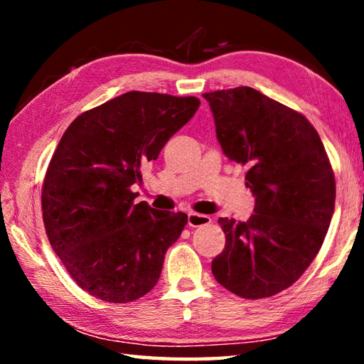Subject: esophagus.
<instances>
[{"instance_id":"esophagus-1","label":"esophagus","mask_w":364,"mask_h":364,"mask_svg":"<svg viewBox=\"0 0 364 364\" xmlns=\"http://www.w3.org/2000/svg\"><path fill=\"white\" fill-rule=\"evenodd\" d=\"M212 221V218L208 215H202V213H194L191 212L188 213V225L191 228H199V226H205Z\"/></svg>"}]
</instances>
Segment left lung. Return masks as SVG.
<instances>
[{"instance_id":"left-lung-1","label":"left lung","mask_w":364,"mask_h":364,"mask_svg":"<svg viewBox=\"0 0 364 364\" xmlns=\"http://www.w3.org/2000/svg\"><path fill=\"white\" fill-rule=\"evenodd\" d=\"M204 97L225 156L249 165L245 186L255 197L247 221L218 220L226 244L212 273L239 297H271L292 286L321 249L334 213V171L318 132L291 107L249 86Z\"/></svg>"}]
</instances>
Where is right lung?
<instances>
[{"mask_svg":"<svg viewBox=\"0 0 364 364\" xmlns=\"http://www.w3.org/2000/svg\"><path fill=\"white\" fill-rule=\"evenodd\" d=\"M199 106L194 96L130 91L78 115L60 138L43 181V221L90 295L127 304L157 284L188 215L134 204L132 186Z\"/></svg>","mask_w":364,"mask_h":364,"instance_id":"add662e5","label":"right lung"}]
</instances>
